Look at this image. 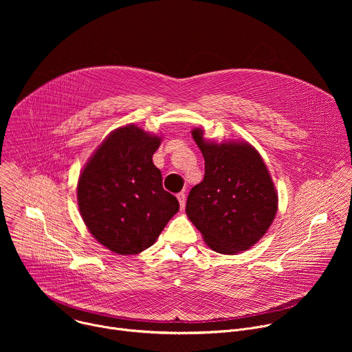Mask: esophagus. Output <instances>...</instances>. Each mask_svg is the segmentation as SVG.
Masks as SVG:
<instances>
[{
	"label": "esophagus",
	"mask_w": 352,
	"mask_h": 352,
	"mask_svg": "<svg viewBox=\"0 0 352 352\" xmlns=\"http://www.w3.org/2000/svg\"><path fill=\"white\" fill-rule=\"evenodd\" d=\"M177 197H178V202H179V206H181V209H184L185 208V192H179L178 195H177Z\"/></svg>",
	"instance_id": "34e87169"
}]
</instances>
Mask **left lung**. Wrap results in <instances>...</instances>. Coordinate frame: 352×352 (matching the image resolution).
<instances>
[{
    "instance_id": "8db88e82",
    "label": "left lung",
    "mask_w": 352,
    "mask_h": 352,
    "mask_svg": "<svg viewBox=\"0 0 352 352\" xmlns=\"http://www.w3.org/2000/svg\"><path fill=\"white\" fill-rule=\"evenodd\" d=\"M192 136L205 157V178L190 189L185 212L209 248L242 252L266 234L277 213L269 170L249 143L208 142L199 128Z\"/></svg>"
}]
</instances>
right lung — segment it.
<instances>
[{
  "mask_svg": "<svg viewBox=\"0 0 352 352\" xmlns=\"http://www.w3.org/2000/svg\"><path fill=\"white\" fill-rule=\"evenodd\" d=\"M162 139L131 124L97 147L78 181V205L90 234L118 255L152 246L179 210L163 188L153 155Z\"/></svg>",
  "mask_w": 352,
  "mask_h": 352,
  "instance_id": "1",
  "label": "right lung"
}]
</instances>
